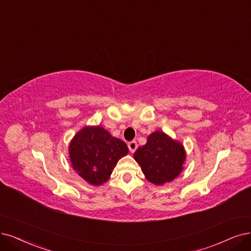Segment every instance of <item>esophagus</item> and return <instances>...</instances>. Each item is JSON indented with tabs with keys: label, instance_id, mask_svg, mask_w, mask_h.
Masks as SVG:
<instances>
[{
	"label": "esophagus",
	"instance_id": "esophagus-1",
	"mask_svg": "<svg viewBox=\"0 0 251 251\" xmlns=\"http://www.w3.org/2000/svg\"><path fill=\"white\" fill-rule=\"evenodd\" d=\"M128 148H129V151H130L131 153L135 152V150L137 149V144L135 141H132V142H129L128 143Z\"/></svg>",
	"mask_w": 251,
	"mask_h": 251
}]
</instances>
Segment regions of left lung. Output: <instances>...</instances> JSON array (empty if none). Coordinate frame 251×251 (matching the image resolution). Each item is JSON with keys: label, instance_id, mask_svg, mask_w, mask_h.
<instances>
[{"label": "left lung", "instance_id": "obj_1", "mask_svg": "<svg viewBox=\"0 0 251 251\" xmlns=\"http://www.w3.org/2000/svg\"><path fill=\"white\" fill-rule=\"evenodd\" d=\"M141 165L146 179L162 186L175 180L184 170L186 151L182 143L163 131L156 130L147 138V143L133 154Z\"/></svg>", "mask_w": 251, "mask_h": 251}]
</instances>
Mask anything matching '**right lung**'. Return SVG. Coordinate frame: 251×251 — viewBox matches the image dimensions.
I'll use <instances>...</instances> for the list:
<instances>
[{
    "label": "right lung",
    "mask_w": 251,
    "mask_h": 251,
    "mask_svg": "<svg viewBox=\"0 0 251 251\" xmlns=\"http://www.w3.org/2000/svg\"><path fill=\"white\" fill-rule=\"evenodd\" d=\"M73 170L86 182L99 186L110 178L118 161L129 152L126 144L102 126H85L69 144Z\"/></svg>",
    "instance_id": "right-lung-1"
}]
</instances>
